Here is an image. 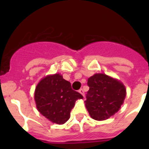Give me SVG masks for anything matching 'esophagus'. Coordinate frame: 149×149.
I'll return each instance as SVG.
<instances>
[{"label": "esophagus", "mask_w": 149, "mask_h": 149, "mask_svg": "<svg viewBox=\"0 0 149 149\" xmlns=\"http://www.w3.org/2000/svg\"><path fill=\"white\" fill-rule=\"evenodd\" d=\"M79 93H81V94L84 97V89H80V90H79Z\"/></svg>", "instance_id": "34e87169"}]
</instances>
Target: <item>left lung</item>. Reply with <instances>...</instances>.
<instances>
[{"label":"left lung","mask_w":149,"mask_h":149,"mask_svg":"<svg viewBox=\"0 0 149 149\" xmlns=\"http://www.w3.org/2000/svg\"><path fill=\"white\" fill-rule=\"evenodd\" d=\"M89 89L85 105L95 120L109 119L119 111L126 96L124 84L105 74H95L88 79Z\"/></svg>","instance_id":"1"}]
</instances>
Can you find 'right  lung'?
<instances>
[{
  "instance_id": "add662e5",
  "label": "right lung",
  "mask_w": 149,
  "mask_h": 149,
  "mask_svg": "<svg viewBox=\"0 0 149 149\" xmlns=\"http://www.w3.org/2000/svg\"><path fill=\"white\" fill-rule=\"evenodd\" d=\"M82 95L72 89L70 82L60 74H50L39 81L36 87L34 99L42 116L53 123L63 125L70 118L71 110Z\"/></svg>"
}]
</instances>
